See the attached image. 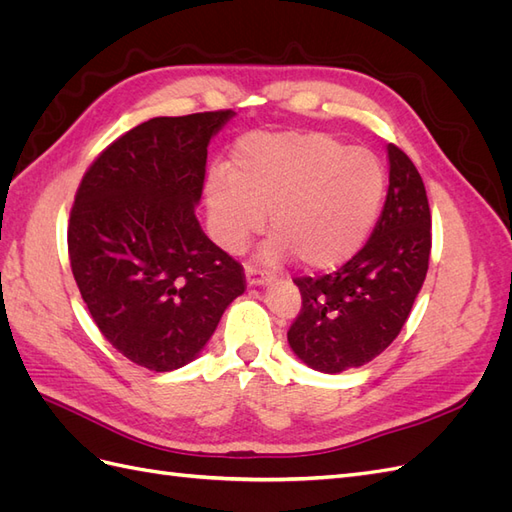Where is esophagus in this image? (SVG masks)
<instances>
[{"mask_svg":"<svg viewBox=\"0 0 512 512\" xmlns=\"http://www.w3.org/2000/svg\"><path fill=\"white\" fill-rule=\"evenodd\" d=\"M245 277H247V284H250V286H267L275 280L271 273L262 271L258 267H252V265L245 267Z\"/></svg>","mask_w":512,"mask_h":512,"instance_id":"obj_1","label":"esophagus"}]
</instances>
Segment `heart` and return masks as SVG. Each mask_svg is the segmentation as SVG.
I'll return each instance as SVG.
<instances>
[{
	"label": "heart",
	"instance_id": "heart-1",
	"mask_svg": "<svg viewBox=\"0 0 512 512\" xmlns=\"http://www.w3.org/2000/svg\"><path fill=\"white\" fill-rule=\"evenodd\" d=\"M386 170L367 149L324 132H254L232 156L230 179L207 181L213 235L228 252L269 224L265 256L297 254L309 269H333L365 243L382 207Z\"/></svg>",
	"mask_w": 512,
	"mask_h": 512
}]
</instances>
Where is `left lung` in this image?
<instances>
[{
  "instance_id": "obj_1",
  "label": "left lung",
  "mask_w": 512,
  "mask_h": 512,
  "mask_svg": "<svg viewBox=\"0 0 512 512\" xmlns=\"http://www.w3.org/2000/svg\"><path fill=\"white\" fill-rule=\"evenodd\" d=\"M386 149L389 192L369 241L335 273L294 280L303 307L288 344L322 374L361 367L389 348L427 275L431 213L425 185L404 151Z\"/></svg>"
}]
</instances>
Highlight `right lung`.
<instances>
[{
    "mask_svg": "<svg viewBox=\"0 0 512 512\" xmlns=\"http://www.w3.org/2000/svg\"><path fill=\"white\" fill-rule=\"evenodd\" d=\"M232 115L153 117L108 145L76 190V286L106 342L151 371L194 361L245 290L243 267L194 213L209 141Z\"/></svg>",
    "mask_w": 512,
    "mask_h": 512,
    "instance_id": "1",
    "label": "right lung"
}]
</instances>
